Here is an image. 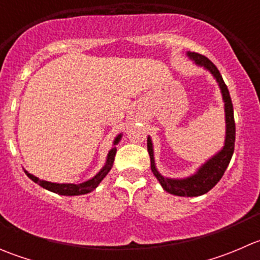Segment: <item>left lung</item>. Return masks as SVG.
<instances>
[{"label": "left lung", "instance_id": "left-lung-1", "mask_svg": "<svg viewBox=\"0 0 260 260\" xmlns=\"http://www.w3.org/2000/svg\"><path fill=\"white\" fill-rule=\"evenodd\" d=\"M186 56L199 68L209 72L216 80L219 85L220 93H221L222 103H224L225 113V140L224 146L219 149L210 158L206 159L204 164L196 169L193 174L190 176L180 177V179H172V177L164 176L157 170L156 161H154V151L152 138H147V149H148L149 158H151V170L165 191L176 196H183V198H195L209 192L224 175L225 170L229 166V162L234 153L235 146V123H234V111H233V103L230 99L229 90L222 80L221 74L217 68L208 59L206 56L196 52L187 51Z\"/></svg>", "mask_w": 260, "mask_h": 260}]
</instances>
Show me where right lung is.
<instances>
[{
    "mask_svg": "<svg viewBox=\"0 0 260 260\" xmlns=\"http://www.w3.org/2000/svg\"><path fill=\"white\" fill-rule=\"evenodd\" d=\"M123 133H119L118 136H115V138L113 140V145H112V148L109 149L108 154H107L106 158V164L104 166L96 172V175H94L91 179H89L88 181H84L81 183H57V182H50V181L46 180H40L39 177L34 176L32 174H30L28 171H25L26 175L30 177L31 180L34 181L35 183L40 185L41 187L46 188V190L51 191V192L57 193V195H64V196H79V195H85V193L91 192V191L95 190L96 187L99 186V183L103 181L104 177L109 174V171L113 167V162H114V156L115 152H117V148L115 146L120 142L122 140Z\"/></svg>",
    "mask_w": 260,
    "mask_h": 260,
    "instance_id": "obj_1",
    "label": "right lung"
}]
</instances>
